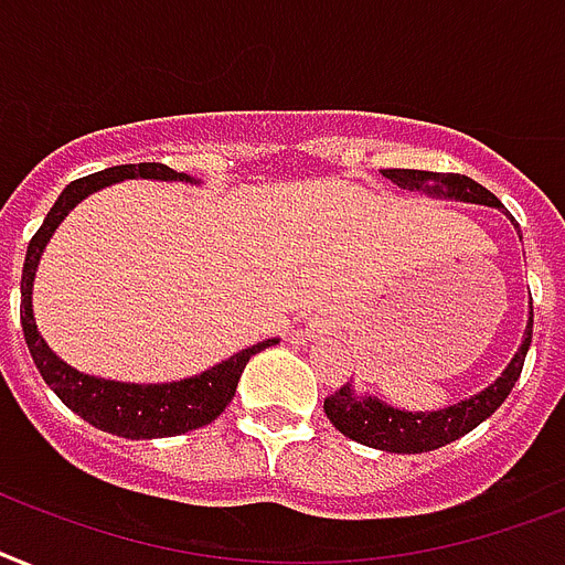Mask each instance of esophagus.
Wrapping results in <instances>:
<instances>
[{"instance_id": "34e87169", "label": "esophagus", "mask_w": 565, "mask_h": 565, "mask_svg": "<svg viewBox=\"0 0 565 565\" xmlns=\"http://www.w3.org/2000/svg\"><path fill=\"white\" fill-rule=\"evenodd\" d=\"M307 330H310V333H330V330H333V322L324 316V319H313V322L307 324Z\"/></svg>"}]
</instances>
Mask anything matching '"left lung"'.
Segmentation results:
<instances>
[{
    "label": "left lung",
    "mask_w": 565,
    "mask_h": 565,
    "mask_svg": "<svg viewBox=\"0 0 565 565\" xmlns=\"http://www.w3.org/2000/svg\"><path fill=\"white\" fill-rule=\"evenodd\" d=\"M383 177L392 179L394 185L403 188V191H420V194L433 196V200H456V203L502 209V203L490 194L488 188H481L479 182H473L470 177H461V173L392 168V171H383ZM516 232H520V226H516ZM531 330H534V310H529V324H525V333H522V345L516 348V354L511 356L505 371L488 388H481L479 394L467 397V401H458L435 412H409L394 409L374 394L356 392L354 386H342L324 401V415L351 441L386 449V452H429V449H438L449 441H458L461 435L476 429L481 420H488L505 403L511 388L516 386L522 365H525V354L531 348Z\"/></svg>",
    "instance_id": "8db88e82"
}]
</instances>
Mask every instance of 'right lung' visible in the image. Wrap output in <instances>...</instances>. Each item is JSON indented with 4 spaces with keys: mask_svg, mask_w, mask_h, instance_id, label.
I'll list each match as a JSON object with an SVG mask.
<instances>
[{
    "mask_svg": "<svg viewBox=\"0 0 565 565\" xmlns=\"http://www.w3.org/2000/svg\"><path fill=\"white\" fill-rule=\"evenodd\" d=\"M124 179H156V182H191V185H196L194 177L177 173L168 164L141 162L116 164V168L92 173V177L75 179L72 185L63 188V194L57 196L52 211L45 214L43 226L36 228V235L29 243V252H25L20 284L22 333H25L31 360H34L40 377L49 383V388L66 403L68 409L84 417L86 424H92L100 433L130 438V441L173 438V435H185L220 417V412L226 409L232 397H235L237 380H241L246 362L260 354L264 348L278 345V339H264L258 345L243 348L235 356L217 362L214 369L203 371V374L173 380V383H118V380L92 377V374L72 369L68 362L54 354L43 333L36 330L34 305H31L36 267H40L43 249L49 246L60 223L66 220L68 211L75 209L81 200H86L100 188L124 182Z\"/></svg>",
    "mask_w": 565,
    "mask_h": 565,
    "instance_id": "1",
    "label": "right lung"
}]
</instances>
